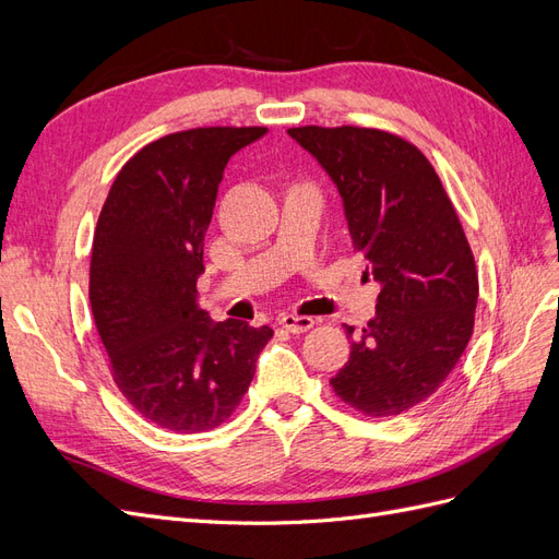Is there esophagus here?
Segmentation results:
<instances>
[{"label": "esophagus", "instance_id": "esophagus-1", "mask_svg": "<svg viewBox=\"0 0 559 559\" xmlns=\"http://www.w3.org/2000/svg\"><path fill=\"white\" fill-rule=\"evenodd\" d=\"M280 326L286 329L289 333H306L314 326V319L312 317H300V314H282Z\"/></svg>", "mask_w": 559, "mask_h": 559}]
</instances>
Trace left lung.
<instances>
[{"label":"left lung","instance_id":"1","mask_svg":"<svg viewBox=\"0 0 559 559\" xmlns=\"http://www.w3.org/2000/svg\"><path fill=\"white\" fill-rule=\"evenodd\" d=\"M341 191L354 249L382 284L376 317L352 337L335 396L366 417L427 401L464 354L476 319L473 251L433 165L378 128H289Z\"/></svg>","mask_w":559,"mask_h":559}]
</instances>
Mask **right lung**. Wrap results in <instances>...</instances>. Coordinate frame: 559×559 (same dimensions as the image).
<instances>
[{
	"label": "right lung",
	"mask_w": 559,
	"mask_h": 559,
	"mask_svg": "<svg viewBox=\"0 0 559 559\" xmlns=\"http://www.w3.org/2000/svg\"><path fill=\"white\" fill-rule=\"evenodd\" d=\"M267 128H193L140 148L116 175L97 218L91 308L128 403L177 433L233 415L273 329L212 324L198 308L202 247L218 181L235 151Z\"/></svg>",
	"instance_id": "1"
}]
</instances>
